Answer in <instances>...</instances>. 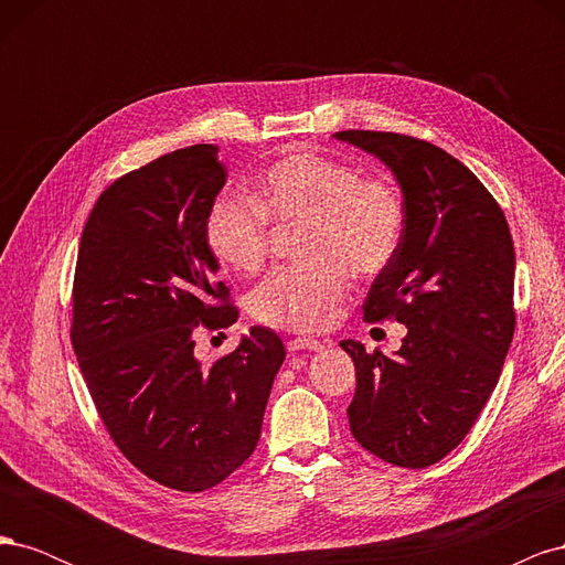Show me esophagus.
Wrapping results in <instances>:
<instances>
[{"label": "esophagus", "instance_id": "esophagus-1", "mask_svg": "<svg viewBox=\"0 0 565 565\" xmlns=\"http://www.w3.org/2000/svg\"><path fill=\"white\" fill-rule=\"evenodd\" d=\"M287 349L289 351H322L324 349V341L313 339V337H295L287 341Z\"/></svg>", "mask_w": 565, "mask_h": 565}]
</instances>
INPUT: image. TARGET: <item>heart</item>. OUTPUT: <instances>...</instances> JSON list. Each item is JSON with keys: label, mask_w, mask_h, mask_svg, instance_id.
Segmentation results:
<instances>
[{"label": "heart", "mask_w": 565, "mask_h": 565, "mask_svg": "<svg viewBox=\"0 0 565 565\" xmlns=\"http://www.w3.org/2000/svg\"><path fill=\"white\" fill-rule=\"evenodd\" d=\"M254 204L216 198L204 221V237L221 264L256 273L268 254L273 224L301 233L303 264L282 266L254 289L256 320L287 330H320L355 276H377L396 256L405 212L384 181L363 179L355 167L316 152H292L252 181Z\"/></svg>", "instance_id": "obj_1"}]
</instances>
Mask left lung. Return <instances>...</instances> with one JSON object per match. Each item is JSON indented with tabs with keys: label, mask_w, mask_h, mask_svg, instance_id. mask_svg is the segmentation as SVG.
Here are the masks:
<instances>
[{
	"label": "left lung",
	"mask_w": 565,
	"mask_h": 565,
	"mask_svg": "<svg viewBox=\"0 0 565 565\" xmlns=\"http://www.w3.org/2000/svg\"><path fill=\"white\" fill-rule=\"evenodd\" d=\"M391 169L403 241L363 313L407 334L393 355L341 341L355 365L353 438L388 465L424 469L455 450L498 386L514 337L516 256L504 212L446 150L388 131H337Z\"/></svg>",
	"instance_id": "1"
}]
</instances>
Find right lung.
<instances>
[{"label": "right lung", "mask_w": 565, "mask_h": 565, "mask_svg": "<svg viewBox=\"0 0 565 565\" xmlns=\"http://www.w3.org/2000/svg\"><path fill=\"white\" fill-rule=\"evenodd\" d=\"M226 183L210 143L152 160L108 185L82 231L73 287V347L117 448L152 481L202 492L231 476L262 436L280 337L249 330L204 365L200 324L237 320L216 282L204 221Z\"/></svg>", "instance_id": "1"}]
</instances>
